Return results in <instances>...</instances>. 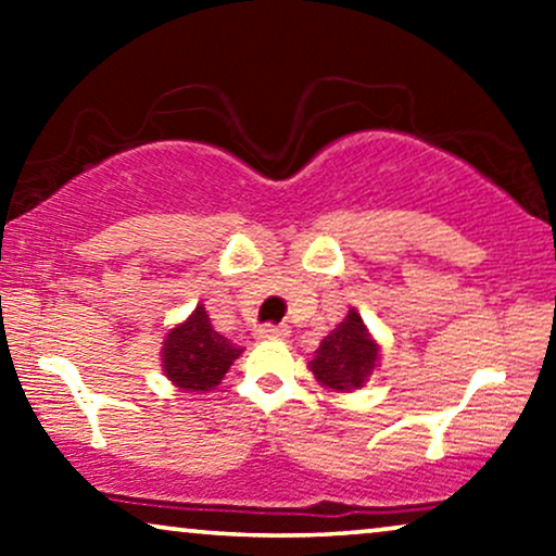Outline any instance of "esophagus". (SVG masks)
I'll return each instance as SVG.
<instances>
[{"label":"esophagus","instance_id":"esophagus-1","mask_svg":"<svg viewBox=\"0 0 556 556\" xmlns=\"http://www.w3.org/2000/svg\"><path fill=\"white\" fill-rule=\"evenodd\" d=\"M258 340H285L290 337V327L287 324H264V327L256 329Z\"/></svg>","mask_w":556,"mask_h":556}]
</instances>
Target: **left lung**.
<instances>
[{"label":"left lung","mask_w":556,"mask_h":556,"mask_svg":"<svg viewBox=\"0 0 556 556\" xmlns=\"http://www.w3.org/2000/svg\"><path fill=\"white\" fill-rule=\"evenodd\" d=\"M316 381L334 392H353L366 387L379 366V344L368 334L361 314L350 311L318 344L314 361L308 363Z\"/></svg>","instance_id":"8db88e82"}]
</instances>
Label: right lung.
Wrapping results in <instances>:
<instances>
[{
    "label": "right lung",
    "instance_id": "add662e5",
    "mask_svg": "<svg viewBox=\"0 0 556 556\" xmlns=\"http://www.w3.org/2000/svg\"><path fill=\"white\" fill-rule=\"evenodd\" d=\"M242 353L240 344L219 334L208 321L203 305H198L188 321L169 329L162 342V368L167 379L182 392H212L225 379L232 361Z\"/></svg>",
    "mask_w": 556,
    "mask_h": 556
}]
</instances>
